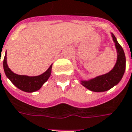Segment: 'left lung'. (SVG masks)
I'll use <instances>...</instances> for the list:
<instances>
[{
	"label": "left lung",
	"instance_id": "1",
	"mask_svg": "<svg viewBox=\"0 0 132 132\" xmlns=\"http://www.w3.org/2000/svg\"><path fill=\"white\" fill-rule=\"evenodd\" d=\"M113 42L116 44L118 57L114 68L105 75L98 76L88 81L82 80L81 84L86 88L94 92H103L108 90L118 84L122 79L126 69V57L122 47L118 42L116 36L112 34Z\"/></svg>",
	"mask_w": 132,
	"mask_h": 132
}]
</instances>
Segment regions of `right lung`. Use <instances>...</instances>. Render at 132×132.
I'll list each match as a JSON object with an SVG mask.
<instances>
[{"mask_svg":"<svg viewBox=\"0 0 132 132\" xmlns=\"http://www.w3.org/2000/svg\"><path fill=\"white\" fill-rule=\"evenodd\" d=\"M3 69L6 77L11 80L13 84L16 88L20 89L28 93H32L42 88L44 82H47L51 75L52 71V65L49 67L47 70L42 75L35 77H29L25 75H18L14 73L7 65L6 61V52L5 54V57L3 59Z\"/></svg>","mask_w":132,"mask_h":132,"instance_id":"1","label":"right lung"}]
</instances>
